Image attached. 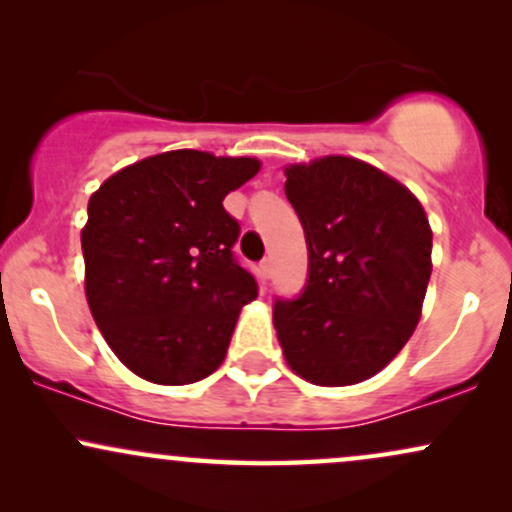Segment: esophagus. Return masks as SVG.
I'll return each mask as SVG.
<instances>
[{
	"mask_svg": "<svg viewBox=\"0 0 512 512\" xmlns=\"http://www.w3.org/2000/svg\"><path fill=\"white\" fill-rule=\"evenodd\" d=\"M260 269H262L264 279H269V272H272V260H269V257H264V260L260 262Z\"/></svg>",
	"mask_w": 512,
	"mask_h": 512,
	"instance_id": "esophagus-1",
	"label": "esophagus"
}]
</instances>
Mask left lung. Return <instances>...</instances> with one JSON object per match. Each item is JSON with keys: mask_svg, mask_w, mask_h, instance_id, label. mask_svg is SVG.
<instances>
[{"mask_svg": "<svg viewBox=\"0 0 512 512\" xmlns=\"http://www.w3.org/2000/svg\"><path fill=\"white\" fill-rule=\"evenodd\" d=\"M284 173L308 284L296 301L274 303L281 351L313 385L363 383L419 325L433 269L428 216L409 187L358 158L322 156Z\"/></svg>", "mask_w": 512, "mask_h": 512, "instance_id": "1", "label": "left lung"}]
</instances>
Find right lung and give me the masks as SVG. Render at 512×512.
I'll return each mask as SVG.
<instances>
[{
  "instance_id": "1",
  "label": "right lung",
  "mask_w": 512,
  "mask_h": 512,
  "mask_svg": "<svg viewBox=\"0 0 512 512\" xmlns=\"http://www.w3.org/2000/svg\"><path fill=\"white\" fill-rule=\"evenodd\" d=\"M260 168L250 156L166 151L117 170L88 199L86 301L139 378L197 383L226 358L257 281L233 260L240 226L223 197Z\"/></svg>"
}]
</instances>
